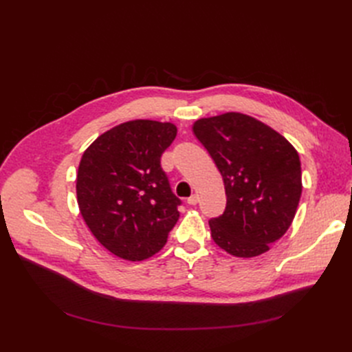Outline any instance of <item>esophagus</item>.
Returning <instances> with one entry per match:
<instances>
[{
	"label": "esophagus",
	"instance_id": "esophagus-1",
	"mask_svg": "<svg viewBox=\"0 0 352 352\" xmlns=\"http://www.w3.org/2000/svg\"><path fill=\"white\" fill-rule=\"evenodd\" d=\"M186 202H188L189 206H195L197 202H198V197H197V195H190V197L188 198V201H186Z\"/></svg>",
	"mask_w": 352,
	"mask_h": 352
}]
</instances>
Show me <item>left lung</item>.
I'll use <instances>...</instances> for the list:
<instances>
[{
	"label": "left lung",
	"mask_w": 352,
	"mask_h": 352,
	"mask_svg": "<svg viewBox=\"0 0 352 352\" xmlns=\"http://www.w3.org/2000/svg\"><path fill=\"white\" fill-rule=\"evenodd\" d=\"M198 141L223 176L226 208L211 219V238L235 257L269 251L295 217L301 162L285 138L254 117L225 113L194 123Z\"/></svg>",
	"instance_id": "8db88e82"
}]
</instances>
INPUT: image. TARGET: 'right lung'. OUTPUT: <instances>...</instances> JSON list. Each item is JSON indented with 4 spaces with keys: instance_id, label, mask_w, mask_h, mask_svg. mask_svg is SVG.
I'll return each mask as SVG.
<instances>
[{
    "instance_id": "add662e5",
    "label": "right lung",
    "mask_w": 352,
    "mask_h": 352,
    "mask_svg": "<svg viewBox=\"0 0 352 352\" xmlns=\"http://www.w3.org/2000/svg\"><path fill=\"white\" fill-rule=\"evenodd\" d=\"M176 126L132 120L98 136L83 153L76 192L80 214L104 248L141 261L162 250L182 204L160 158Z\"/></svg>"
}]
</instances>
